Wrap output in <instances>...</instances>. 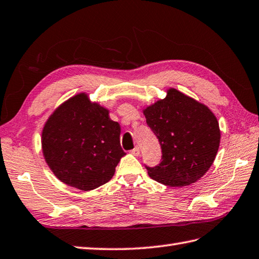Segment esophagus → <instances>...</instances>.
I'll use <instances>...</instances> for the list:
<instances>
[{
	"mask_svg": "<svg viewBox=\"0 0 259 259\" xmlns=\"http://www.w3.org/2000/svg\"><path fill=\"white\" fill-rule=\"evenodd\" d=\"M131 153L132 154H133V155H135V156H139V155L141 154V151H140V147H134L133 149H132V151H131Z\"/></svg>",
	"mask_w": 259,
	"mask_h": 259,
	"instance_id": "34e87169",
	"label": "esophagus"
}]
</instances>
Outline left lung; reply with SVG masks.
<instances>
[{
  "label": "left lung",
  "instance_id": "obj_1",
  "mask_svg": "<svg viewBox=\"0 0 259 259\" xmlns=\"http://www.w3.org/2000/svg\"><path fill=\"white\" fill-rule=\"evenodd\" d=\"M146 123L157 136L162 160L146 169L166 186L193 184L209 169L220 147L221 131L209 108L169 89L164 100L144 110Z\"/></svg>",
  "mask_w": 259,
  "mask_h": 259
}]
</instances>
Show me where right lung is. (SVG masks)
Masks as SVG:
<instances>
[{
	"mask_svg": "<svg viewBox=\"0 0 259 259\" xmlns=\"http://www.w3.org/2000/svg\"><path fill=\"white\" fill-rule=\"evenodd\" d=\"M119 135L120 126L106 108L81 93L57 107L45 123L43 155L61 182L92 191L111 180L125 155Z\"/></svg>",
	"mask_w": 259,
	"mask_h": 259,
	"instance_id": "1",
	"label": "right lung"
}]
</instances>
